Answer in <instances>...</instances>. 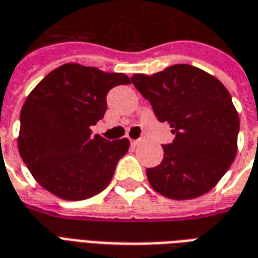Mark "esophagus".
I'll return each instance as SVG.
<instances>
[{
	"instance_id": "esophagus-1",
	"label": "esophagus",
	"mask_w": 258,
	"mask_h": 258,
	"mask_svg": "<svg viewBox=\"0 0 258 258\" xmlns=\"http://www.w3.org/2000/svg\"><path fill=\"white\" fill-rule=\"evenodd\" d=\"M142 142V140H134V141H131V144L133 145H138V144H141Z\"/></svg>"
}]
</instances>
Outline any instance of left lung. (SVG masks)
Wrapping results in <instances>:
<instances>
[{"mask_svg": "<svg viewBox=\"0 0 258 258\" xmlns=\"http://www.w3.org/2000/svg\"><path fill=\"white\" fill-rule=\"evenodd\" d=\"M131 81L175 135L163 145L162 163L146 170L152 188L177 200L214 188L236 156L239 116L227 88L190 64H173L152 76L134 74Z\"/></svg>", "mask_w": 258, "mask_h": 258, "instance_id": "obj_1", "label": "left lung"}]
</instances>
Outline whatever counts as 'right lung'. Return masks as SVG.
Listing matches in <instances>:
<instances>
[{
    "instance_id": "right-lung-1",
    "label": "right lung",
    "mask_w": 258,
    "mask_h": 258,
    "mask_svg": "<svg viewBox=\"0 0 258 258\" xmlns=\"http://www.w3.org/2000/svg\"><path fill=\"white\" fill-rule=\"evenodd\" d=\"M130 83L123 73L66 63L31 91L20 112L18 146L44 189L60 199L84 200L109 185L130 141L109 142L92 135L91 127L103 118L107 92Z\"/></svg>"
}]
</instances>
